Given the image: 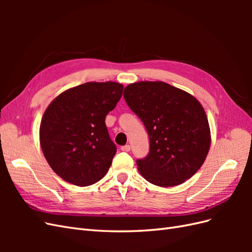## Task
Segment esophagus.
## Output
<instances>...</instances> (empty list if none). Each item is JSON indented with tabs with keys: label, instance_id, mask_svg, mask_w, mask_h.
I'll use <instances>...</instances> for the list:
<instances>
[{
	"label": "esophagus",
	"instance_id": "esophagus-1",
	"mask_svg": "<svg viewBox=\"0 0 252 252\" xmlns=\"http://www.w3.org/2000/svg\"><path fill=\"white\" fill-rule=\"evenodd\" d=\"M121 150H122V151H126V152H128L129 150H130V146H129V145H124V146H122V147H121Z\"/></svg>",
	"mask_w": 252,
	"mask_h": 252
}]
</instances>
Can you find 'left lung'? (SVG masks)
I'll use <instances>...</instances> for the list:
<instances>
[{
	"mask_svg": "<svg viewBox=\"0 0 252 252\" xmlns=\"http://www.w3.org/2000/svg\"><path fill=\"white\" fill-rule=\"evenodd\" d=\"M124 98L149 135V154L136 159L140 173L161 187L191 178L210 147L208 120L199 101L164 82L130 84Z\"/></svg>",
	"mask_w": 252,
	"mask_h": 252,
	"instance_id": "left-lung-1",
	"label": "left lung"
}]
</instances>
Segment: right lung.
I'll return each instance as SVG.
<instances>
[{
  "label": "right lung",
  "mask_w": 252,
  "mask_h": 252,
  "mask_svg": "<svg viewBox=\"0 0 252 252\" xmlns=\"http://www.w3.org/2000/svg\"><path fill=\"white\" fill-rule=\"evenodd\" d=\"M116 82H89L53 100L40 126V142L48 164L59 177L89 186L109 170L117 146L105 124L123 94Z\"/></svg>",
  "instance_id": "obj_1"
}]
</instances>
